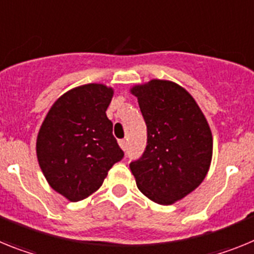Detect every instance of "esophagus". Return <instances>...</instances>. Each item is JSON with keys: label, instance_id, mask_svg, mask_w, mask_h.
I'll use <instances>...</instances> for the list:
<instances>
[{"label": "esophagus", "instance_id": "34e87169", "mask_svg": "<svg viewBox=\"0 0 254 254\" xmlns=\"http://www.w3.org/2000/svg\"><path fill=\"white\" fill-rule=\"evenodd\" d=\"M118 143H120V146L122 147L123 150H126V147H127V141H126V140H120V141H118Z\"/></svg>", "mask_w": 254, "mask_h": 254}]
</instances>
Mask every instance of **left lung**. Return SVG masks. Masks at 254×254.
<instances>
[{"label":"left lung","mask_w":254,"mask_h":254,"mask_svg":"<svg viewBox=\"0 0 254 254\" xmlns=\"http://www.w3.org/2000/svg\"><path fill=\"white\" fill-rule=\"evenodd\" d=\"M147 127L142 156L129 164L138 190L159 205H172L196 190L212 158V134L190 93L167 80L136 85Z\"/></svg>","instance_id":"1"}]
</instances>
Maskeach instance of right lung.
I'll use <instances>...</instances> for the list:
<instances>
[{
    "instance_id": "obj_1",
    "label": "right lung",
    "mask_w": 254,
    "mask_h": 254,
    "mask_svg": "<svg viewBox=\"0 0 254 254\" xmlns=\"http://www.w3.org/2000/svg\"><path fill=\"white\" fill-rule=\"evenodd\" d=\"M113 89L82 85L52 105L37 138V156L56 192L77 202L100 188L108 172L125 156L113 136L107 108Z\"/></svg>"
}]
</instances>
